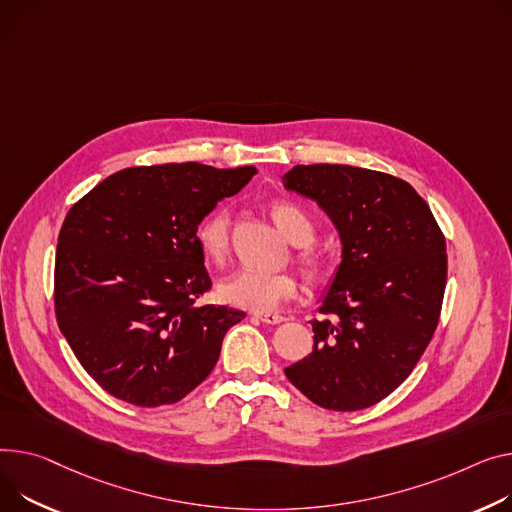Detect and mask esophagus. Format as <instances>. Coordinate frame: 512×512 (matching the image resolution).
Segmentation results:
<instances>
[{
  "label": "esophagus",
  "mask_w": 512,
  "mask_h": 512,
  "mask_svg": "<svg viewBox=\"0 0 512 512\" xmlns=\"http://www.w3.org/2000/svg\"><path fill=\"white\" fill-rule=\"evenodd\" d=\"M253 317L263 321V323H267V325H278V323L286 321V317H282L278 313H253Z\"/></svg>",
  "instance_id": "esophagus-1"
}]
</instances>
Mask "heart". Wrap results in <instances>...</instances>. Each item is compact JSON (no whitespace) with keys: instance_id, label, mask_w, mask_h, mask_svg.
Listing matches in <instances>:
<instances>
[{"instance_id":"heart-1","label":"heart","mask_w":512,"mask_h":512,"mask_svg":"<svg viewBox=\"0 0 512 512\" xmlns=\"http://www.w3.org/2000/svg\"><path fill=\"white\" fill-rule=\"evenodd\" d=\"M278 230L292 245H309L315 236V224L311 216L292 201H274L269 208ZM228 226L230 218L226 208H216L203 218L197 226L195 238L201 255L210 263H222L228 253ZM298 261L304 267L306 276L319 280L325 274V261L315 251L304 249L298 253ZM296 294V280L288 271H274L263 274L255 269H236L228 278L222 280L218 296L222 302L238 309L249 311H269L282 300H288Z\"/></svg>"}]
</instances>
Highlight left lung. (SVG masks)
<instances>
[{
	"instance_id": "obj_1",
	"label": "left lung",
	"mask_w": 512,
	"mask_h": 512,
	"mask_svg": "<svg viewBox=\"0 0 512 512\" xmlns=\"http://www.w3.org/2000/svg\"><path fill=\"white\" fill-rule=\"evenodd\" d=\"M284 187L317 201L342 238V263L311 321L313 352L284 368L313 403L356 412L393 393L428 348L447 286V243L428 203L393 175L298 164Z\"/></svg>"
}]
</instances>
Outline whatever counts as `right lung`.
<instances>
[{
    "instance_id": "1",
    "label": "right lung",
    "mask_w": 512,
    "mask_h": 512,
    "mask_svg": "<svg viewBox=\"0 0 512 512\" xmlns=\"http://www.w3.org/2000/svg\"><path fill=\"white\" fill-rule=\"evenodd\" d=\"M255 166H133L67 212L55 255L57 325L90 377L113 397L158 407L191 393L245 319L195 306L212 288L197 226L241 191Z\"/></svg>"
}]
</instances>
